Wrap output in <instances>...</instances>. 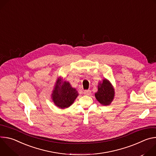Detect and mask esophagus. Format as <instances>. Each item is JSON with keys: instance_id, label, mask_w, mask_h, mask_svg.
Listing matches in <instances>:
<instances>
[{"instance_id": "1", "label": "esophagus", "mask_w": 156, "mask_h": 156, "mask_svg": "<svg viewBox=\"0 0 156 156\" xmlns=\"http://www.w3.org/2000/svg\"><path fill=\"white\" fill-rule=\"evenodd\" d=\"M84 94L86 95H90L91 94V91L90 90H84Z\"/></svg>"}]
</instances>
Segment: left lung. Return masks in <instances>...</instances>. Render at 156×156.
Wrapping results in <instances>:
<instances>
[{
    "mask_svg": "<svg viewBox=\"0 0 156 156\" xmlns=\"http://www.w3.org/2000/svg\"><path fill=\"white\" fill-rule=\"evenodd\" d=\"M114 89L107 79L103 80L98 85V91L95 93L96 99L103 105H110L114 99Z\"/></svg>",
    "mask_w": 156,
    "mask_h": 156,
    "instance_id": "left-lung-1",
    "label": "left lung"
}]
</instances>
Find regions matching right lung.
<instances>
[{"instance_id": "1", "label": "right lung", "mask_w": 156, "mask_h": 156, "mask_svg": "<svg viewBox=\"0 0 156 156\" xmlns=\"http://www.w3.org/2000/svg\"><path fill=\"white\" fill-rule=\"evenodd\" d=\"M78 96L76 89L72 87L68 81L58 78L53 90L52 98L56 106L65 108L70 107Z\"/></svg>"}]
</instances>
